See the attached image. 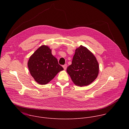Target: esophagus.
<instances>
[{"instance_id": "esophagus-1", "label": "esophagus", "mask_w": 129, "mask_h": 129, "mask_svg": "<svg viewBox=\"0 0 129 129\" xmlns=\"http://www.w3.org/2000/svg\"><path fill=\"white\" fill-rule=\"evenodd\" d=\"M63 67L64 68V70H66V68H67V65H66V64L64 65L63 66Z\"/></svg>"}]
</instances>
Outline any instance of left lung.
<instances>
[{
	"mask_svg": "<svg viewBox=\"0 0 129 129\" xmlns=\"http://www.w3.org/2000/svg\"><path fill=\"white\" fill-rule=\"evenodd\" d=\"M67 72L76 85L85 86L98 77L99 65L94 54L81 45L76 49L72 64L67 67Z\"/></svg>",
	"mask_w": 129,
	"mask_h": 129,
	"instance_id": "8db88e82",
	"label": "left lung"
}]
</instances>
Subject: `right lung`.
Masks as SVG:
<instances>
[{
    "label": "right lung",
    "mask_w": 129,
    "mask_h": 129,
    "mask_svg": "<svg viewBox=\"0 0 129 129\" xmlns=\"http://www.w3.org/2000/svg\"><path fill=\"white\" fill-rule=\"evenodd\" d=\"M27 65L31 76L40 85L47 84L64 69L46 45L41 46L34 52Z\"/></svg>",
    "instance_id": "right-lung-1"
}]
</instances>
